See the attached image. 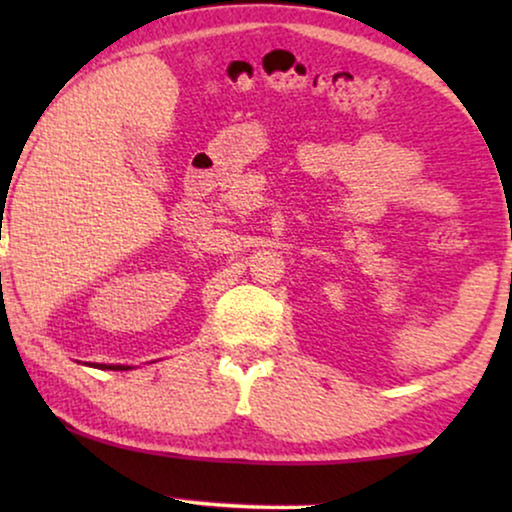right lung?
<instances>
[{
    "label": "right lung",
    "instance_id": "1",
    "mask_svg": "<svg viewBox=\"0 0 512 512\" xmlns=\"http://www.w3.org/2000/svg\"><path fill=\"white\" fill-rule=\"evenodd\" d=\"M97 368H102V370H128V366H107V363H97Z\"/></svg>",
    "mask_w": 512,
    "mask_h": 512
}]
</instances>
